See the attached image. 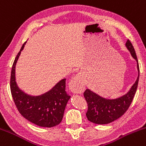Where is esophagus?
Returning <instances> with one entry per match:
<instances>
[{
	"label": "esophagus",
	"instance_id": "esophagus-1",
	"mask_svg": "<svg viewBox=\"0 0 146 146\" xmlns=\"http://www.w3.org/2000/svg\"><path fill=\"white\" fill-rule=\"evenodd\" d=\"M70 87L71 91L75 94H81L84 90V84L83 79L79 74H76L71 79L70 83Z\"/></svg>",
	"mask_w": 146,
	"mask_h": 146
}]
</instances>
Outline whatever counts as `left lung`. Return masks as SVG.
<instances>
[{
    "label": "left lung",
    "instance_id": "8db88e82",
    "mask_svg": "<svg viewBox=\"0 0 146 146\" xmlns=\"http://www.w3.org/2000/svg\"><path fill=\"white\" fill-rule=\"evenodd\" d=\"M126 47L137 63V79L127 94L115 99L102 97L88 88L86 90L84 96L88 103V111L86 115L88 121L94 124H109L122 116L128 110L136 94L139 79V62L133 46L129 40L126 43Z\"/></svg>",
    "mask_w": 146,
    "mask_h": 146
}]
</instances>
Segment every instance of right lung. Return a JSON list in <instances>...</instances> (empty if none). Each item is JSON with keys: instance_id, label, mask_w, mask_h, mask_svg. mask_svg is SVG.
<instances>
[{"instance_id": "1", "label": "right lung", "mask_w": 146, "mask_h": 146, "mask_svg": "<svg viewBox=\"0 0 146 146\" xmlns=\"http://www.w3.org/2000/svg\"><path fill=\"white\" fill-rule=\"evenodd\" d=\"M26 42L13 62L10 76V91L19 113L33 124L42 127H52L62 121L64 110L70 97L65 91L66 79H61L50 90L39 96L29 95L18 87L15 67Z\"/></svg>"}]
</instances>
